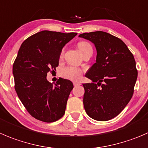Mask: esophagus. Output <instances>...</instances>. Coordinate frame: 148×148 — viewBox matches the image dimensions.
<instances>
[{"instance_id": "esophagus-1", "label": "esophagus", "mask_w": 148, "mask_h": 148, "mask_svg": "<svg viewBox=\"0 0 148 148\" xmlns=\"http://www.w3.org/2000/svg\"><path fill=\"white\" fill-rule=\"evenodd\" d=\"M79 85H80L79 83H78V82H74V87H76V86H79Z\"/></svg>"}]
</instances>
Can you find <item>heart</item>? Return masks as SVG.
Masks as SVG:
<instances>
[{
	"label": "heart",
	"instance_id": "obj_1",
	"mask_svg": "<svg viewBox=\"0 0 148 148\" xmlns=\"http://www.w3.org/2000/svg\"><path fill=\"white\" fill-rule=\"evenodd\" d=\"M77 47L82 54L85 53L88 50L92 49L90 44L85 41H81V42H78ZM62 53L63 52H61V55ZM82 71L80 69L75 66H67L61 70V75L63 77L67 79L73 80V81L79 80L82 77Z\"/></svg>",
	"mask_w": 148,
	"mask_h": 148
}]
</instances>
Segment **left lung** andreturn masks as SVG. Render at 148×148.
Here are the masks:
<instances>
[{
	"label": "left lung",
	"instance_id": "8db88e82",
	"mask_svg": "<svg viewBox=\"0 0 148 148\" xmlns=\"http://www.w3.org/2000/svg\"><path fill=\"white\" fill-rule=\"evenodd\" d=\"M79 37L92 42L97 51L96 62L85 75L92 82L83 84L84 109L93 119L108 121L132 97L137 78L135 60L126 44L109 33L97 31Z\"/></svg>",
	"mask_w": 148,
	"mask_h": 148
}]
</instances>
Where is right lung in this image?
I'll use <instances>...</instances> for the list:
<instances>
[{"mask_svg":"<svg viewBox=\"0 0 148 148\" xmlns=\"http://www.w3.org/2000/svg\"><path fill=\"white\" fill-rule=\"evenodd\" d=\"M77 34L44 30L25 40L18 50L13 65L15 90L25 108L36 119L53 122L65 114L74 87L72 82L59 78L53 85L46 77L58 66L64 45Z\"/></svg>","mask_w":148,"mask_h":148,"instance_id":"add662e5","label":"right lung"}]
</instances>
